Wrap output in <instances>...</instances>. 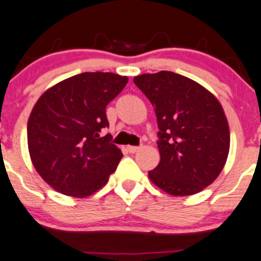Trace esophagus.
<instances>
[{"instance_id": "34e87169", "label": "esophagus", "mask_w": 261, "mask_h": 261, "mask_svg": "<svg viewBox=\"0 0 261 261\" xmlns=\"http://www.w3.org/2000/svg\"><path fill=\"white\" fill-rule=\"evenodd\" d=\"M127 149H128V152H129V153H136V152H138L139 149H141V147H137V146H128V147H127Z\"/></svg>"}]
</instances>
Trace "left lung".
Returning a JSON list of instances; mask_svg holds the SVG:
<instances>
[{"label": "left lung", "instance_id": "obj_1", "mask_svg": "<svg viewBox=\"0 0 261 261\" xmlns=\"http://www.w3.org/2000/svg\"><path fill=\"white\" fill-rule=\"evenodd\" d=\"M153 105L159 124L160 164L148 171L156 187L175 197L199 193L223 169L229 128L222 105L198 82L161 71L134 77Z\"/></svg>", "mask_w": 261, "mask_h": 261}]
</instances>
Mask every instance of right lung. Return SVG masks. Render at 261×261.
I'll return each mask as SVG.
<instances>
[{
    "label": "right lung",
    "mask_w": 261,
    "mask_h": 261,
    "mask_svg": "<svg viewBox=\"0 0 261 261\" xmlns=\"http://www.w3.org/2000/svg\"><path fill=\"white\" fill-rule=\"evenodd\" d=\"M128 82L112 72H84L51 86L28 120V147L38 174L64 195L86 198L117 170L122 151L112 136L105 109Z\"/></svg>",
    "instance_id": "1"
}]
</instances>
